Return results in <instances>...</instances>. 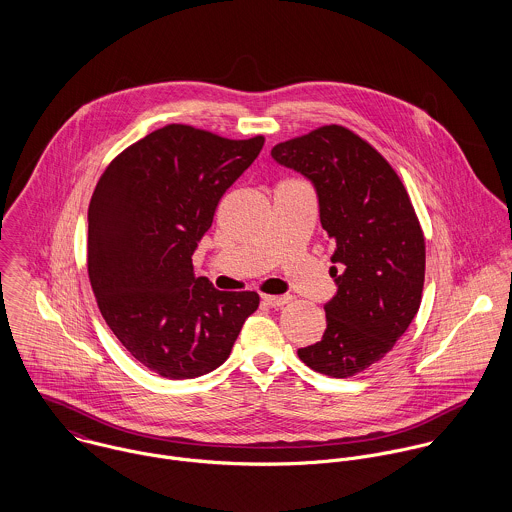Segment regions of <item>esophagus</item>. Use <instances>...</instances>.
I'll use <instances>...</instances> for the list:
<instances>
[{
  "label": "esophagus",
  "instance_id": "obj_1",
  "mask_svg": "<svg viewBox=\"0 0 512 512\" xmlns=\"http://www.w3.org/2000/svg\"><path fill=\"white\" fill-rule=\"evenodd\" d=\"M290 295H262V303L268 307H282L290 301Z\"/></svg>",
  "mask_w": 512,
  "mask_h": 512
}]
</instances>
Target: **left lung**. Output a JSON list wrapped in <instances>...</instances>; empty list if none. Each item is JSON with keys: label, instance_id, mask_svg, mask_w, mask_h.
Wrapping results in <instances>:
<instances>
[{"label": "left lung", "instance_id": "1", "mask_svg": "<svg viewBox=\"0 0 512 512\" xmlns=\"http://www.w3.org/2000/svg\"><path fill=\"white\" fill-rule=\"evenodd\" d=\"M276 163L315 189L333 246L337 293L327 329L297 357L347 378L380 361L406 333L422 301L426 242L410 197L388 161L343 126H323L272 149Z\"/></svg>", "mask_w": 512, "mask_h": 512}]
</instances>
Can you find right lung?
Listing matches in <instances>:
<instances>
[{
    "instance_id": "right-lung-1",
    "label": "right lung",
    "mask_w": 512,
    "mask_h": 512,
    "mask_svg": "<svg viewBox=\"0 0 512 512\" xmlns=\"http://www.w3.org/2000/svg\"><path fill=\"white\" fill-rule=\"evenodd\" d=\"M264 138L226 140L171 124L122 151L88 207V276L126 351L171 380L197 378L230 355L256 292H219L195 278L193 254L220 197Z\"/></svg>"
}]
</instances>
